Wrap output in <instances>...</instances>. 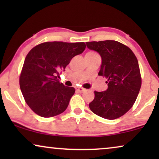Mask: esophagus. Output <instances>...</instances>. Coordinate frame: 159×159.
<instances>
[{
	"instance_id": "1",
	"label": "esophagus",
	"mask_w": 159,
	"mask_h": 159,
	"mask_svg": "<svg viewBox=\"0 0 159 159\" xmlns=\"http://www.w3.org/2000/svg\"><path fill=\"white\" fill-rule=\"evenodd\" d=\"M76 90H77V91H78V92H80V93H83V92H84V91H86V89L82 88H76Z\"/></svg>"
}]
</instances>
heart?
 Segmentation results:
<instances>
[{"label":"heart","instance_id":"b5f03b06","mask_svg":"<svg viewBox=\"0 0 159 159\" xmlns=\"http://www.w3.org/2000/svg\"><path fill=\"white\" fill-rule=\"evenodd\" d=\"M87 54H95V53H94V52H88Z\"/></svg>","mask_w":159,"mask_h":159}]
</instances>
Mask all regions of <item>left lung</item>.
I'll return each instance as SVG.
<instances>
[{
  "label": "left lung",
  "instance_id": "1",
  "mask_svg": "<svg viewBox=\"0 0 159 159\" xmlns=\"http://www.w3.org/2000/svg\"><path fill=\"white\" fill-rule=\"evenodd\" d=\"M86 45L101 56L98 75L105 77L108 84L106 91H95L89 107L102 118H119L132 108L140 92L141 77L138 59L129 48L115 40L87 42Z\"/></svg>",
  "mask_w": 159,
  "mask_h": 159
}]
</instances>
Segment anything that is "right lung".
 <instances>
[{
    "label": "right lung",
    "instance_id": "right-lung-1",
    "mask_svg": "<svg viewBox=\"0 0 159 159\" xmlns=\"http://www.w3.org/2000/svg\"><path fill=\"white\" fill-rule=\"evenodd\" d=\"M85 48L84 43L54 41L36 45L28 53L19 85L26 103L35 114L48 118L66 109L75 90L60 83L57 76Z\"/></svg>",
    "mask_w": 159,
    "mask_h": 159
}]
</instances>
